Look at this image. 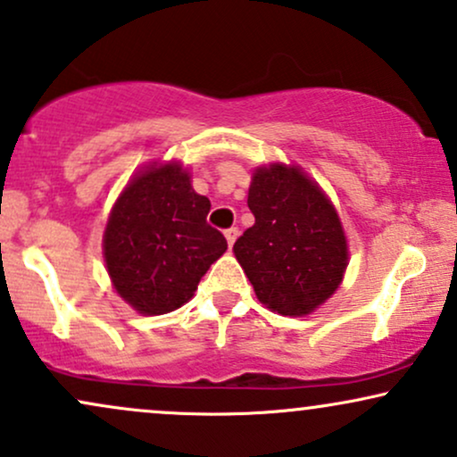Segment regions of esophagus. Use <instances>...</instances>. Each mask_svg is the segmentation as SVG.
<instances>
[{
	"label": "esophagus",
	"instance_id": "1",
	"mask_svg": "<svg viewBox=\"0 0 457 457\" xmlns=\"http://www.w3.org/2000/svg\"><path fill=\"white\" fill-rule=\"evenodd\" d=\"M236 238H238V228H229V229H225V240H228V245H229V246H234Z\"/></svg>",
	"mask_w": 457,
	"mask_h": 457
}]
</instances>
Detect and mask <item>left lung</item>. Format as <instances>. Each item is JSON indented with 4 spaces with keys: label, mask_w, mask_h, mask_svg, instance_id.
<instances>
[{
    "label": "left lung",
    "mask_w": 457,
    "mask_h": 457,
    "mask_svg": "<svg viewBox=\"0 0 457 457\" xmlns=\"http://www.w3.org/2000/svg\"><path fill=\"white\" fill-rule=\"evenodd\" d=\"M255 223L234 243L236 260L268 309L309 315L337 291L347 240L334 206L298 168L274 163L253 174Z\"/></svg>",
    "instance_id": "1"
}]
</instances>
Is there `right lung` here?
<instances>
[{"label":"right lung","instance_id":"add662e5","mask_svg":"<svg viewBox=\"0 0 457 457\" xmlns=\"http://www.w3.org/2000/svg\"><path fill=\"white\" fill-rule=\"evenodd\" d=\"M211 200L191 189L179 163L136 176L110 212L104 257L114 289L145 315H163L194 295L212 262L228 249L208 225Z\"/></svg>","mask_w":457,"mask_h":457}]
</instances>
